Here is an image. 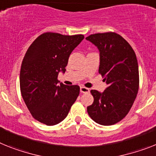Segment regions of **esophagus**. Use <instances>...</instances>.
<instances>
[{
	"label": "esophagus",
	"instance_id": "obj_1",
	"mask_svg": "<svg viewBox=\"0 0 156 156\" xmlns=\"http://www.w3.org/2000/svg\"><path fill=\"white\" fill-rule=\"evenodd\" d=\"M80 91L82 94H87V93L90 92V90L88 88H86L85 86H81L80 87Z\"/></svg>",
	"mask_w": 156,
	"mask_h": 156
}]
</instances>
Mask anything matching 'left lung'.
<instances>
[{
	"label": "left lung",
	"instance_id": "obj_1",
	"mask_svg": "<svg viewBox=\"0 0 156 156\" xmlns=\"http://www.w3.org/2000/svg\"><path fill=\"white\" fill-rule=\"evenodd\" d=\"M86 39L99 49L98 72L108 86L103 93L90 90L94 103L87 107V112L99 125H112L126 116L138 94L136 55L130 44L116 32L92 34Z\"/></svg>",
	"mask_w": 156,
	"mask_h": 156
}]
</instances>
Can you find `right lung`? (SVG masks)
Segmentation results:
<instances>
[{"instance_id":"1","label":"right lung","mask_w":156,"mask_h":156,"mask_svg":"<svg viewBox=\"0 0 156 156\" xmlns=\"http://www.w3.org/2000/svg\"><path fill=\"white\" fill-rule=\"evenodd\" d=\"M83 39L81 34L45 32L26 51L20 73V92L30 113L39 122L51 126L62 121L79 95V86L58 83V75L66 71L70 55Z\"/></svg>"}]
</instances>
